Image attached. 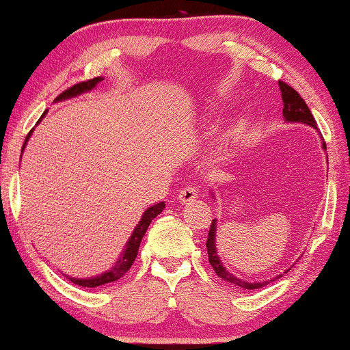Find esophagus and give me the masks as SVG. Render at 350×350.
Returning <instances> with one entry per match:
<instances>
[{"instance_id": "34e87169", "label": "esophagus", "mask_w": 350, "mask_h": 350, "mask_svg": "<svg viewBox=\"0 0 350 350\" xmlns=\"http://www.w3.org/2000/svg\"><path fill=\"white\" fill-rule=\"evenodd\" d=\"M198 196L199 189L196 188V186H185V188L178 193V200L181 204H188L198 199Z\"/></svg>"}]
</instances>
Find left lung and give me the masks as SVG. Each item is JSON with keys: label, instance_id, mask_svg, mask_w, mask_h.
<instances>
[{"label": "left lung", "instance_id": "8db88e82", "mask_svg": "<svg viewBox=\"0 0 350 350\" xmlns=\"http://www.w3.org/2000/svg\"><path fill=\"white\" fill-rule=\"evenodd\" d=\"M279 88L282 92V100H284V119L286 122H301V124H308V126L317 129V122L310 113V109L301 95L296 92L293 88H290L288 84H285L284 81H279ZM323 150H327V145L325 142L322 143ZM215 234H217V219H213L212 224H210V231H208V237H207V253H208V261L212 265L213 271L217 272L218 277H221L223 280L231 282L236 286H241V288L245 290H256L261 288L269 284V280L265 282H245L242 279H237L236 275H232L231 272L226 271V267L223 266L221 260H219L217 247H215ZM290 271V269H288ZM280 275H277L275 279H279ZM274 282V280H271Z\"/></svg>", "mask_w": 350, "mask_h": 350}]
</instances>
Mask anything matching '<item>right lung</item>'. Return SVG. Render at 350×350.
I'll return each mask as SVG.
<instances>
[{"mask_svg":"<svg viewBox=\"0 0 350 350\" xmlns=\"http://www.w3.org/2000/svg\"><path fill=\"white\" fill-rule=\"evenodd\" d=\"M100 81H103V78H94V79H89V81H83V83L79 84H75L71 85L70 89H66L62 92L59 97L55 98V102H60V100H66V98H73L76 95H81L84 92H89V90H92L95 85H97ZM46 111L42 113V116H44ZM41 121V119H40ZM38 121V122H40ZM30 131L28 132V135L25 138V143H23V148H22V152L25 150V145L28 142V138L31 135ZM165 204L164 202H159V204H154L152 207H148L145 212L142 215V219L138 221L135 231L132 232L131 239H129V242L126 243V247H124V250L121 253V256H119V260L116 261V265H114L111 269L103 272V274L100 275H95V277H90V279H78V277H70V275H65L66 279L70 282H73L75 285H79V286H88V288H95V286H100V285H107V284H111V282H116L121 279V277L126 274V272L131 269L133 261H135L137 258V253H138V248H140V242L143 236H145L148 226H150L152 219H154L157 215H159L162 210H164Z\"/></svg>","mask_w":350,"mask_h":350,"instance_id":"add662e5","label":"right lung"}]
</instances>
